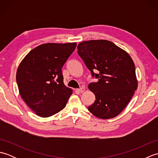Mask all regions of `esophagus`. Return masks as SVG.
<instances>
[{"label":"esophagus","mask_w":158,"mask_h":158,"mask_svg":"<svg viewBox=\"0 0 158 158\" xmlns=\"http://www.w3.org/2000/svg\"><path fill=\"white\" fill-rule=\"evenodd\" d=\"M78 91H79L80 93H83V92L85 91V88H81L78 89Z\"/></svg>","instance_id":"34e87169"}]
</instances>
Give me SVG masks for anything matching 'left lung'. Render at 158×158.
I'll list each match as a JSON object with an SVG mask.
<instances>
[{
    "mask_svg": "<svg viewBox=\"0 0 158 158\" xmlns=\"http://www.w3.org/2000/svg\"><path fill=\"white\" fill-rule=\"evenodd\" d=\"M77 49L92 77L98 79L88 85L96 96L89 111L103 119L118 115L138 86L132 59L126 51L106 40L83 41Z\"/></svg>",
    "mask_w": 158,
    "mask_h": 158,
    "instance_id": "left-lung-1",
    "label": "left lung"
}]
</instances>
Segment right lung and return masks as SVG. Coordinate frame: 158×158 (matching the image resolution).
<instances>
[{
	"instance_id": "obj_1",
	"label": "right lung",
	"mask_w": 158,
	"mask_h": 158,
	"mask_svg": "<svg viewBox=\"0 0 158 158\" xmlns=\"http://www.w3.org/2000/svg\"><path fill=\"white\" fill-rule=\"evenodd\" d=\"M76 43H45L19 64L16 81L22 99L37 115L48 117L66 106L73 90L64 84L62 68Z\"/></svg>"
}]
</instances>
